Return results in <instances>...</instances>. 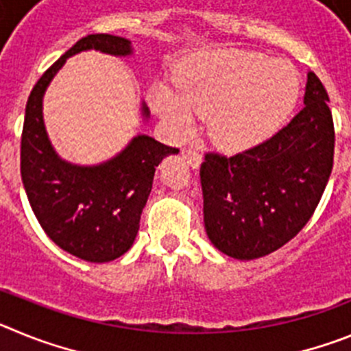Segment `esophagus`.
<instances>
[{
    "instance_id": "1",
    "label": "esophagus",
    "mask_w": 351,
    "mask_h": 351,
    "mask_svg": "<svg viewBox=\"0 0 351 351\" xmlns=\"http://www.w3.org/2000/svg\"><path fill=\"white\" fill-rule=\"evenodd\" d=\"M184 158L193 169H198V167L202 165V154L198 153L197 149H188V151H184Z\"/></svg>"
}]
</instances>
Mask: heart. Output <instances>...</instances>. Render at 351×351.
I'll return each mask as SVG.
<instances>
[{
	"instance_id": "obj_1",
	"label": "heart",
	"mask_w": 351,
	"mask_h": 351,
	"mask_svg": "<svg viewBox=\"0 0 351 351\" xmlns=\"http://www.w3.org/2000/svg\"><path fill=\"white\" fill-rule=\"evenodd\" d=\"M178 93L156 86L151 105L179 133L207 116L210 138L225 149H247L280 128L299 98L290 63L250 51H216L186 61Z\"/></svg>"
}]
</instances>
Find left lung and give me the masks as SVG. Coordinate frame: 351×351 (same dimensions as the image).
<instances>
[{
	"label": "left lung",
	"mask_w": 351,
	"mask_h": 351,
	"mask_svg": "<svg viewBox=\"0 0 351 351\" xmlns=\"http://www.w3.org/2000/svg\"><path fill=\"white\" fill-rule=\"evenodd\" d=\"M328 95L308 71L304 107L274 137L235 156L206 154L200 167L209 241L255 260L295 237L325 191L334 161Z\"/></svg>",
	"instance_id": "obj_1"
}]
</instances>
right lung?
Listing matches in <instances>:
<instances>
[{"label": "right lung", "mask_w": 351, "mask_h": 351, "mask_svg": "<svg viewBox=\"0 0 351 351\" xmlns=\"http://www.w3.org/2000/svg\"><path fill=\"white\" fill-rule=\"evenodd\" d=\"M86 51L116 58L133 56L128 38L88 35L40 77L26 105L21 176L31 209L45 234L70 255L104 263L132 247L153 188L154 170L179 149L141 133L119 153L96 165L71 163L58 154L43 121V96L68 58ZM141 116L144 123L151 117L145 101L141 104Z\"/></svg>", "instance_id": "right-lung-1"}]
</instances>
